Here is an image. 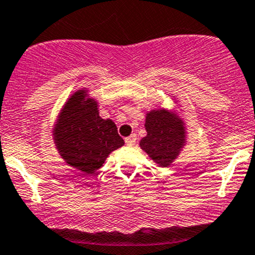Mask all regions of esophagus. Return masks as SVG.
Instances as JSON below:
<instances>
[{
    "label": "esophagus",
    "mask_w": 255,
    "mask_h": 255,
    "mask_svg": "<svg viewBox=\"0 0 255 255\" xmlns=\"http://www.w3.org/2000/svg\"><path fill=\"white\" fill-rule=\"evenodd\" d=\"M135 142H136V135H135V134L130 135V136H128L125 139V144L129 145V146H132V145H135Z\"/></svg>",
    "instance_id": "1"
}]
</instances>
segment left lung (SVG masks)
<instances>
[{
	"label": "left lung",
	"instance_id": "1",
	"mask_svg": "<svg viewBox=\"0 0 255 255\" xmlns=\"http://www.w3.org/2000/svg\"><path fill=\"white\" fill-rule=\"evenodd\" d=\"M140 146L160 166H169L184 145V126L176 116L166 110H152L146 115Z\"/></svg>",
	"mask_w": 255,
	"mask_h": 255
}]
</instances>
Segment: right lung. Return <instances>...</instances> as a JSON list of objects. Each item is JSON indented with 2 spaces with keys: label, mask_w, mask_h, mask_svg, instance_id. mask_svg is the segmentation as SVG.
Wrapping results in <instances>:
<instances>
[{
  "label": "right lung",
  "mask_w": 255,
  "mask_h": 255,
  "mask_svg": "<svg viewBox=\"0 0 255 255\" xmlns=\"http://www.w3.org/2000/svg\"><path fill=\"white\" fill-rule=\"evenodd\" d=\"M57 150L69 165L86 174L103 166L111 151L124 145L110 119L99 116L98 104L80 90L69 99L55 129Z\"/></svg>",
  "instance_id": "obj_1"
}]
</instances>
